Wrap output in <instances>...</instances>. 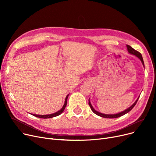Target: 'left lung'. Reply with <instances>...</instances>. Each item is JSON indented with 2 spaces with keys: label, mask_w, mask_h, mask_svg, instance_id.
<instances>
[{
  "label": "left lung",
  "mask_w": 156,
  "mask_h": 156,
  "mask_svg": "<svg viewBox=\"0 0 156 156\" xmlns=\"http://www.w3.org/2000/svg\"><path fill=\"white\" fill-rule=\"evenodd\" d=\"M126 46H127V48H128V52L130 53V54H133V55H136V57H138V58L141 60V61H142V64H143V65H144V60H143V58H142V54H141L140 52H139L138 51L135 50V49L133 48L131 46H129V45H127ZM138 99H139V97L138 98L137 100L135 101V102L132 106H130V107H129L128 109H126L125 111H122V112H120V113L115 114H104L101 113V112H98V111H95V110L93 108L92 105H91L90 102V101H88V104H89V105H90V107L92 111L95 114H97V116H101V117L105 118H119V117H121V116H122L125 115V114L128 113V112H129L131 110H132V109L134 108V106L136 105V102H137Z\"/></svg>",
  "instance_id": "obj_1"
}]
</instances>
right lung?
<instances>
[{
  "label": "right lung",
  "instance_id": "obj_1",
  "mask_svg": "<svg viewBox=\"0 0 156 156\" xmlns=\"http://www.w3.org/2000/svg\"><path fill=\"white\" fill-rule=\"evenodd\" d=\"M68 95H68L66 96V97L64 104V105H63L62 108L60 111H57V112H55V113H54V114H47V115H38V114H33L32 115H33V116H36V117H37V118H44V119H45V118H51L55 117V116H57L60 115V114H61L64 111V109H65V108H66V105H67V100H68Z\"/></svg>",
  "mask_w": 156,
  "mask_h": 156
}]
</instances>
